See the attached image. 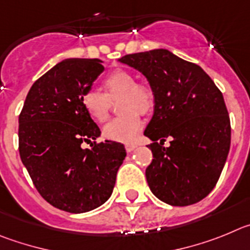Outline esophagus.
I'll return each instance as SVG.
<instances>
[{
	"mask_svg": "<svg viewBox=\"0 0 250 250\" xmlns=\"http://www.w3.org/2000/svg\"><path fill=\"white\" fill-rule=\"evenodd\" d=\"M136 148H137V145H134V143H127V145H125V150H127L128 153L134 150Z\"/></svg>",
	"mask_w": 250,
	"mask_h": 250,
	"instance_id": "esophagus-1",
	"label": "esophagus"
}]
</instances>
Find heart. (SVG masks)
I'll return each instance as SVG.
<instances>
[{"label": "heart", "mask_w": 250, "mask_h": 250, "mask_svg": "<svg viewBox=\"0 0 250 250\" xmlns=\"http://www.w3.org/2000/svg\"><path fill=\"white\" fill-rule=\"evenodd\" d=\"M103 86L105 93L98 89H89L83 93V108L94 121L104 122L109 116L111 101L122 97L120 112L123 114L104 125L103 136L121 143L133 142L143 125L139 112L146 114L152 111L154 93L149 87L138 84L136 76L125 69H116L109 73L103 80Z\"/></svg>", "instance_id": "heart-1"}]
</instances>
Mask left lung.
Masks as SVG:
<instances>
[{"label":"left lung","mask_w":250,"mask_h":250,"mask_svg":"<svg viewBox=\"0 0 250 250\" xmlns=\"http://www.w3.org/2000/svg\"><path fill=\"white\" fill-rule=\"evenodd\" d=\"M147 78L154 111L145 136L153 143L146 169L150 190L170 206L202 201L217 184L230 148V121L222 92L198 64L168 49L123 56ZM169 136V147H163Z\"/></svg>","instance_id":"obj_1"}]
</instances>
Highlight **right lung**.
<instances>
[{"mask_svg": "<svg viewBox=\"0 0 250 250\" xmlns=\"http://www.w3.org/2000/svg\"><path fill=\"white\" fill-rule=\"evenodd\" d=\"M104 71L98 58H67L31 87L19 117V149L38 193L69 213H84L108 201L125 146L105 141L83 108L82 96Z\"/></svg>", "mask_w": 250, "mask_h": 250, "instance_id": "add662e5", "label": "right lung"}]
</instances>
